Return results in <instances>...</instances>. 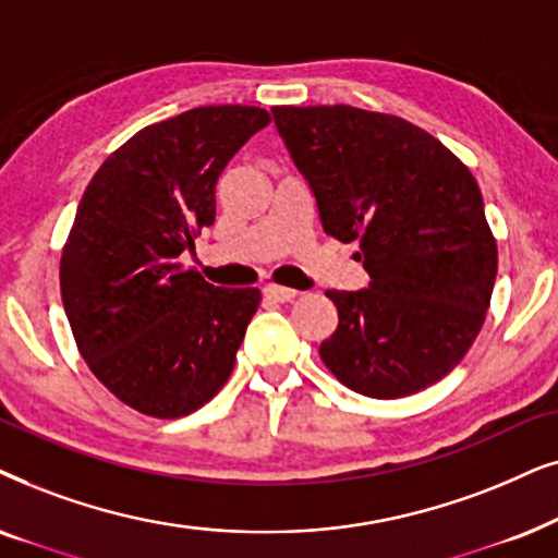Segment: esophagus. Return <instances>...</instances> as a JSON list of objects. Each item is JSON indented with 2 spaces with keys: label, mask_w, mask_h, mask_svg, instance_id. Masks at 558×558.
<instances>
[{
  "label": "esophagus",
  "mask_w": 558,
  "mask_h": 558,
  "mask_svg": "<svg viewBox=\"0 0 558 558\" xmlns=\"http://www.w3.org/2000/svg\"><path fill=\"white\" fill-rule=\"evenodd\" d=\"M263 293H265V299H270V301H278V303H288V301H293L295 293L293 288H286V286H265L263 288Z\"/></svg>",
  "instance_id": "obj_1"
}]
</instances>
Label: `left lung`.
<instances>
[{
    "instance_id": "obj_1",
    "label": "left lung",
    "mask_w": 558,
    "mask_h": 558,
    "mask_svg": "<svg viewBox=\"0 0 558 558\" xmlns=\"http://www.w3.org/2000/svg\"><path fill=\"white\" fill-rule=\"evenodd\" d=\"M326 234L356 242L369 283L326 291L339 326L324 365L349 390L392 400L459 365L477 339L497 244L470 168L405 119L337 107H272Z\"/></svg>"
}]
</instances>
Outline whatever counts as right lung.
<instances>
[{
  "label": "right lung",
  "mask_w": 558,
  "mask_h": 558,
  "mask_svg": "<svg viewBox=\"0 0 558 558\" xmlns=\"http://www.w3.org/2000/svg\"><path fill=\"white\" fill-rule=\"evenodd\" d=\"M270 124L257 107H198L140 130L96 170L61 257V299L92 373L135 411L181 418L232 375L257 288L178 263L214 225L217 181Z\"/></svg>",
  "instance_id": "1"
}]
</instances>
